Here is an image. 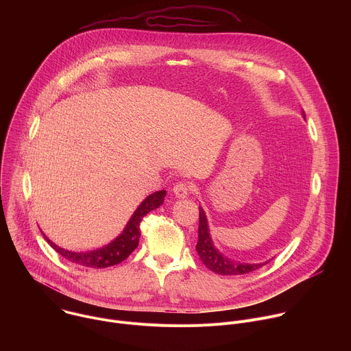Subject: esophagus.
Here are the masks:
<instances>
[{
    "label": "esophagus",
    "instance_id": "obj_1",
    "mask_svg": "<svg viewBox=\"0 0 351 351\" xmlns=\"http://www.w3.org/2000/svg\"><path fill=\"white\" fill-rule=\"evenodd\" d=\"M189 190H190V186H189L187 183H184V182L176 183V184L173 186V189H172L173 194H175L178 198H184V197H187V195H189Z\"/></svg>",
    "mask_w": 351,
    "mask_h": 351
}]
</instances>
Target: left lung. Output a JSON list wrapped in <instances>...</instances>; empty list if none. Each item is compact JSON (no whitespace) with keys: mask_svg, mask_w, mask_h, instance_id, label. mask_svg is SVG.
<instances>
[{"mask_svg":"<svg viewBox=\"0 0 351 351\" xmlns=\"http://www.w3.org/2000/svg\"><path fill=\"white\" fill-rule=\"evenodd\" d=\"M302 115L306 119L304 111ZM198 210H199V222H198V240L195 244V250H197L198 257L202 258L203 264L210 271H213L218 275H226V276L244 275V274L253 272V271L264 267L265 264H268L271 261V260H268L265 263L248 264V263H240L237 260L229 258L228 256L222 254L213 241L210 226H208V219H207V215H206L203 207L199 206Z\"/></svg>","mask_w":351,"mask_h":351,"instance_id":"8db88e82","label":"left lung"}]
</instances>
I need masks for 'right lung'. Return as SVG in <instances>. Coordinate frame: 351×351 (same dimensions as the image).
<instances>
[{"instance_id": "1", "label": "right lung", "mask_w": 351, "mask_h": 351, "mask_svg": "<svg viewBox=\"0 0 351 351\" xmlns=\"http://www.w3.org/2000/svg\"><path fill=\"white\" fill-rule=\"evenodd\" d=\"M165 195H167L165 190H160L147 195L140 203V206L136 208L130 219L128 221L122 233L108 244L99 247L97 250H90V252H71V250H65L58 244L53 243L43 233V230L41 233L47 240V243L65 260L87 268H108V267L121 264L134 252V248L138 245L140 222L143 217L147 215L149 211L157 210L160 206H162Z\"/></svg>"}]
</instances>
